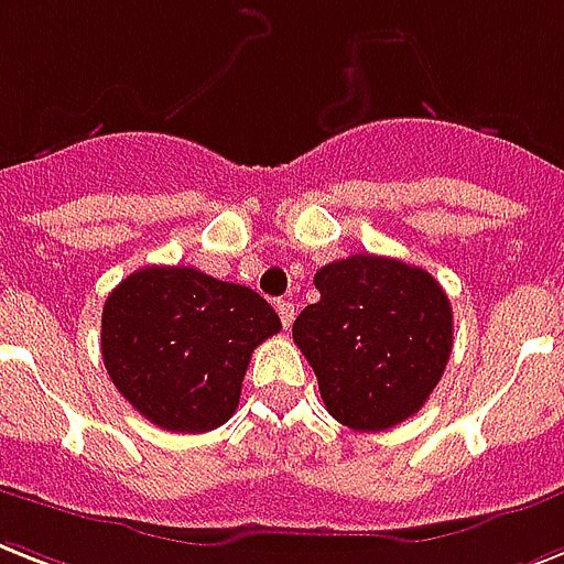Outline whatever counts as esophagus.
I'll use <instances>...</instances> for the list:
<instances>
[{"mask_svg": "<svg viewBox=\"0 0 564 564\" xmlns=\"http://www.w3.org/2000/svg\"><path fill=\"white\" fill-rule=\"evenodd\" d=\"M276 311H279V319H282V326L291 328V323H294V303H288V300H279Z\"/></svg>", "mask_w": 564, "mask_h": 564, "instance_id": "obj_1", "label": "esophagus"}]
</instances>
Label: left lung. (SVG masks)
I'll return each mask as SVG.
<instances>
[{
	"instance_id": "8db88e82",
	"label": "left lung",
	"mask_w": 564,
	"mask_h": 564,
	"mask_svg": "<svg viewBox=\"0 0 564 564\" xmlns=\"http://www.w3.org/2000/svg\"><path fill=\"white\" fill-rule=\"evenodd\" d=\"M319 300L294 319V344L323 404L352 431H387L434 393L454 344L448 296L427 270L349 256L317 270Z\"/></svg>"
}]
</instances>
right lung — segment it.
<instances>
[{"instance_id":"right-lung-1","label":"right lung","mask_w":564,"mask_h":564,"mask_svg":"<svg viewBox=\"0 0 564 564\" xmlns=\"http://www.w3.org/2000/svg\"><path fill=\"white\" fill-rule=\"evenodd\" d=\"M279 328L250 288L154 264L121 279L104 303V367L148 422L204 434L236 413L250 355Z\"/></svg>"}]
</instances>
